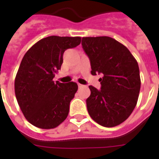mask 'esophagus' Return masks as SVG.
Segmentation results:
<instances>
[{
  "label": "esophagus",
  "instance_id": "34e87169",
  "mask_svg": "<svg viewBox=\"0 0 159 159\" xmlns=\"http://www.w3.org/2000/svg\"><path fill=\"white\" fill-rule=\"evenodd\" d=\"M78 86H79V88H83V87H84V85H83V84H78Z\"/></svg>",
  "mask_w": 159,
  "mask_h": 159
}]
</instances>
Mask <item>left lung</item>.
<instances>
[{
    "label": "left lung",
    "mask_w": 159,
    "mask_h": 159,
    "mask_svg": "<svg viewBox=\"0 0 159 159\" xmlns=\"http://www.w3.org/2000/svg\"><path fill=\"white\" fill-rule=\"evenodd\" d=\"M81 43L90 60L92 75H102L100 90L89 86L88 113L102 127L118 126L137 104L141 87L139 64L127 47L109 36L83 37Z\"/></svg>",
    "instance_id": "obj_1"
}]
</instances>
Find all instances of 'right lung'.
Here are the masks:
<instances>
[{"mask_svg":"<svg viewBox=\"0 0 159 159\" xmlns=\"http://www.w3.org/2000/svg\"><path fill=\"white\" fill-rule=\"evenodd\" d=\"M80 42V36H48L24 56L15 79V94L25 119L35 127L55 128L67 117L78 85L55 83L53 78L61 67L65 50Z\"/></svg>","mask_w":159,"mask_h":159,"instance_id":"add662e5","label":"right lung"}]
</instances>
